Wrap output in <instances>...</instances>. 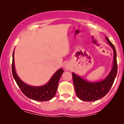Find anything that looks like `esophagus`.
<instances>
[{"mask_svg": "<svg viewBox=\"0 0 124 124\" xmlns=\"http://www.w3.org/2000/svg\"><path fill=\"white\" fill-rule=\"evenodd\" d=\"M64 69L67 71H69L71 69V64L70 63H66L64 64Z\"/></svg>", "mask_w": 124, "mask_h": 124, "instance_id": "esophagus-1", "label": "esophagus"}]
</instances>
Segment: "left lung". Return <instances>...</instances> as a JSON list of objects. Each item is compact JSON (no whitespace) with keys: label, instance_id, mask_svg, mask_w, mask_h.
I'll use <instances>...</instances> for the list:
<instances>
[{"label":"left lung","instance_id":"8db88e82","mask_svg":"<svg viewBox=\"0 0 124 124\" xmlns=\"http://www.w3.org/2000/svg\"><path fill=\"white\" fill-rule=\"evenodd\" d=\"M106 39L114 52V61L112 70L106 79L100 82H91L77 76L74 72L72 73L76 95L82 101H93L105 96L111 89L116 77L117 72L116 51L114 45L107 37H106Z\"/></svg>","mask_w":124,"mask_h":124}]
</instances>
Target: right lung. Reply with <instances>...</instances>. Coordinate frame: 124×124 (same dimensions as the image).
<instances>
[{
  "label": "right lung",
  "instance_id": "1",
  "mask_svg": "<svg viewBox=\"0 0 124 124\" xmlns=\"http://www.w3.org/2000/svg\"><path fill=\"white\" fill-rule=\"evenodd\" d=\"M64 71L60 69L53 75L48 82L46 85L40 87H33L25 84L17 75L15 68L14 52L13 53L12 60V74L19 88L21 89L24 95L34 100L38 101H45L53 98L57 90L58 85L61 75Z\"/></svg>",
  "mask_w": 124,
  "mask_h": 124
}]
</instances>
